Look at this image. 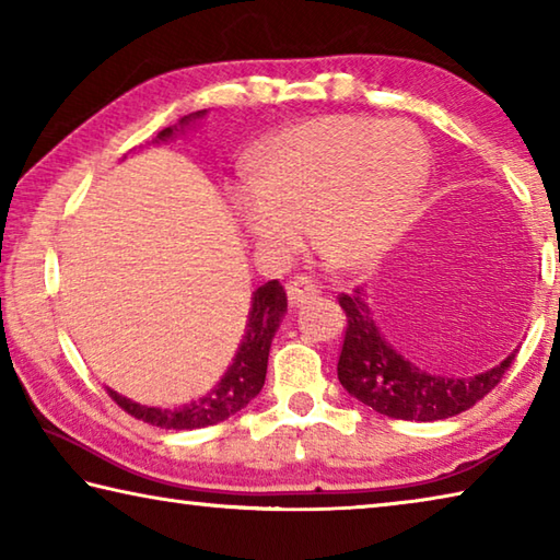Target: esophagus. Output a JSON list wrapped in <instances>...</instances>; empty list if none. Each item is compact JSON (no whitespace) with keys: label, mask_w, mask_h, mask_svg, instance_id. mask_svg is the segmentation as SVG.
<instances>
[{"label":"esophagus","mask_w":560,"mask_h":560,"mask_svg":"<svg viewBox=\"0 0 560 560\" xmlns=\"http://www.w3.org/2000/svg\"><path fill=\"white\" fill-rule=\"evenodd\" d=\"M287 293H289V303H291V306H299V303H303L306 299L316 296L318 287H316V281H311L308 277H293V279L289 281Z\"/></svg>","instance_id":"esophagus-1"}]
</instances>
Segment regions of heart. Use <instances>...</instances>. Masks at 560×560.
<instances>
[{"mask_svg":"<svg viewBox=\"0 0 560 560\" xmlns=\"http://www.w3.org/2000/svg\"><path fill=\"white\" fill-rule=\"evenodd\" d=\"M428 143L412 122L326 116L281 130L264 153L259 185L240 195L246 234L287 259L308 224L320 252L363 267L390 249L420 200Z\"/></svg>","mask_w":560,"mask_h":560,"instance_id":"1","label":"heart"}]
</instances>
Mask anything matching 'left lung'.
I'll return each instance as SVG.
<instances>
[{
    "label": "left lung",
    "instance_id": "obj_1",
    "mask_svg": "<svg viewBox=\"0 0 560 560\" xmlns=\"http://www.w3.org/2000/svg\"><path fill=\"white\" fill-rule=\"evenodd\" d=\"M338 303L346 314L338 381L355 400L395 420L434 422L469 410L494 390L516 358L514 350L497 368L474 377L430 375L381 336L363 289L338 293Z\"/></svg>",
    "mask_w": 560,
    "mask_h": 560
}]
</instances>
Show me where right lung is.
<instances>
[{
	"label": "right lung",
	"mask_w": 560,
	"mask_h": 560,
	"mask_svg": "<svg viewBox=\"0 0 560 560\" xmlns=\"http://www.w3.org/2000/svg\"><path fill=\"white\" fill-rule=\"evenodd\" d=\"M200 116H205V110L185 116L179 120V126H187L189 120ZM175 130L177 126L160 130L158 138L160 140L173 138ZM283 311H287V291H283V287L277 279L267 281L264 287L254 291L249 324H246L244 340L240 350H236L230 371L224 373V377L217 383L214 390L202 395L197 402L175 407V410H160V407L132 402L128 397L113 393L108 387L110 400H116V405L122 407L128 415L136 417V420H143L163 430H200V428H207V424H217L226 420V417H232L234 412H240L242 407L249 405L264 387L271 338L281 324Z\"/></svg>",
	"instance_id": "obj_1"
}]
</instances>
